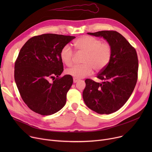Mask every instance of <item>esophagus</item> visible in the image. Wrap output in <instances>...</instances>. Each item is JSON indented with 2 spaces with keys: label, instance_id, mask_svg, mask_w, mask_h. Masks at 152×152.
<instances>
[{
  "label": "esophagus",
  "instance_id": "esophagus-1",
  "mask_svg": "<svg viewBox=\"0 0 152 152\" xmlns=\"http://www.w3.org/2000/svg\"><path fill=\"white\" fill-rule=\"evenodd\" d=\"M77 81H79V79H78L77 78H76V77H74V78H73V82H74L75 83H77Z\"/></svg>",
  "mask_w": 152,
  "mask_h": 152
}]
</instances>
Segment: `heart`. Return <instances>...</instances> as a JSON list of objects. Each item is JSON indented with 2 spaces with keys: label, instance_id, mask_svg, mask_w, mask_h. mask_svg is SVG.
Returning a JSON list of instances; mask_svg holds the SVG:
<instances>
[{
  "label": "heart",
  "instance_id": "heart-1",
  "mask_svg": "<svg viewBox=\"0 0 152 152\" xmlns=\"http://www.w3.org/2000/svg\"><path fill=\"white\" fill-rule=\"evenodd\" d=\"M75 46L79 52L85 54L83 65H76L67 69L68 75L76 78H83L96 71L104 69L112 57V47L108 42L91 36H83L76 39ZM75 52L69 45H64L60 51V58L68 66L73 64Z\"/></svg>",
  "mask_w": 152,
  "mask_h": 152
}]
</instances>
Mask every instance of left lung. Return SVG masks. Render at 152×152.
<instances>
[{
  "label": "left lung",
  "instance_id": "8db88e82",
  "mask_svg": "<svg viewBox=\"0 0 152 152\" xmlns=\"http://www.w3.org/2000/svg\"><path fill=\"white\" fill-rule=\"evenodd\" d=\"M102 37L112 47L108 65L98 73L101 83L86 79L83 97L86 105L99 114H111L120 109L131 95L136 85L139 61L134 47L115 31L87 33Z\"/></svg>",
  "mask_w": 152,
  "mask_h": 152
}]
</instances>
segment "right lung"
Here are the masks:
<instances>
[{
  "mask_svg": "<svg viewBox=\"0 0 152 152\" xmlns=\"http://www.w3.org/2000/svg\"><path fill=\"white\" fill-rule=\"evenodd\" d=\"M75 38L44 34L31 37L22 47L15 63V81L32 111L50 115L65 106L73 79L69 75L60 77L63 71L60 51Z\"/></svg>",
  "mask_w": 152,
  "mask_h": 152,
  "instance_id": "1",
  "label": "right lung"
}]
</instances>
